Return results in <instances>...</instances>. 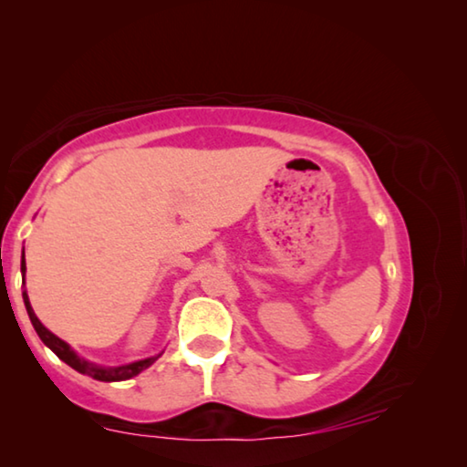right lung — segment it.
I'll return each instance as SVG.
<instances>
[{
	"label": "right lung",
	"instance_id": "add662e5",
	"mask_svg": "<svg viewBox=\"0 0 467 467\" xmlns=\"http://www.w3.org/2000/svg\"><path fill=\"white\" fill-rule=\"evenodd\" d=\"M20 272H22V278H25V274H26L25 251H22ZM22 298H25V306H26V313H28V317H30V323H33V327H35V331L38 334V337L43 339V344L47 348H51V350L57 354V357L63 362H66V365H69L74 370H78V373L88 375L92 379H97V381H105V383H110V381H128V379L140 375L141 370L148 368L150 365H154V360L161 358L162 352L156 354V357L130 362V365H121V367H102V365H97V362L86 360L82 357H78V352L72 350V346H69L67 342H63V339L57 337L55 334H51V331L47 329L41 321H38V317H36L35 311H33V306H30V300H28L26 290L22 292Z\"/></svg>",
	"mask_w": 467,
	"mask_h": 467
}]
</instances>
